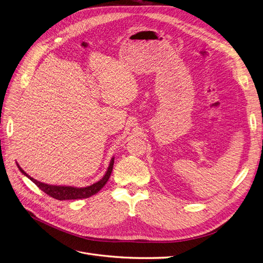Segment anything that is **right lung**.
Here are the masks:
<instances>
[{
  "instance_id": "add662e5",
  "label": "right lung",
  "mask_w": 263,
  "mask_h": 263,
  "mask_svg": "<svg viewBox=\"0 0 263 263\" xmlns=\"http://www.w3.org/2000/svg\"><path fill=\"white\" fill-rule=\"evenodd\" d=\"M17 165V164H16ZM113 165H114V157L111 160L110 162V165H109V168L106 172V174H104L103 178L94 183L93 185L91 186H86V187H81V188H77V187H72V186H55V185H48V184H44V183H41L37 180H34L33 178L29 177L28 174L19 166L17 165V167H19L20 171L24 174V176H26L28 179H30L31 182H33L34 184H36L42 191H44L46 195H48L49 197L54 198L56 200H60V201H63V200H79V199H86V198H90L91 196L97 194V192L107 184V182L109 181V178L111 176L112 173V170H113Z\"/></svg>"
}]
</instances>
